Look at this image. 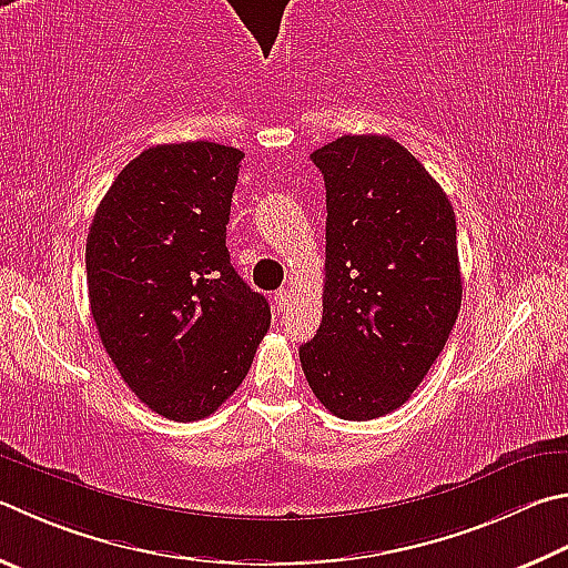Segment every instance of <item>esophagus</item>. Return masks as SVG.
Wrapping results in <instances>:
<instances>
[{
	"label": "esophagus",
	"instance_id": "34e87169",
	"mask_svg": "<svg viewBox=\"0 0 568 568\" xmlns=\"http://www.w3.org/2000/svg\"><path fill=\"white\" fill-rule=\"evenodd\" d=\"M287 303H291V291H287V287H281V291H277V293L273 295V305H275V311H277V313H283L285 307H287Z\"/></svg>",
	"mask_w": 568,
	"mask_h": 568
}]
</instances>
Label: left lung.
Masks as SVG:
<instances>
[{
	"instance_id": "obj_1",
	"label": "left lung",
	"mask_w": 568,
	"mask_h": 568,
	"mask_svg": "<svg viewBox=\"0 0 568 568\" xmlns=\"http://www.w3.org/2000/svg\"><path fill=\"white\" fill-rule=\"evenodd\" d=\"M311 159L325 179V287L301 365L325 409L375 419L405 405L457 323L455 211L389 136H339Z\"/></svg>"
}]
</instances>
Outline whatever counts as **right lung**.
I'll return each instance as SVG.
<instances>
[{
    "mask_svg": "<svg viewBox=\"0 0 568 568\" xmlns=\"http://www.w3.org/2000/svg\"><path fill=\"white\" fill-rule=\"evenodd\" d=\"M243 151L211 141L141 151L99 203L87 239L91 315L143 405L213 415L245 379L271 307L225 248Z\"/></svg>",
    "mask_w": 568,
    "mask_h": 568,
    "instance_id": "add662e5",
    "label": "right lung"
}]
</instances>
